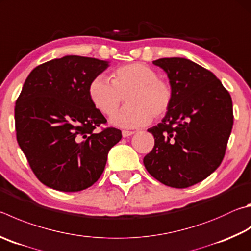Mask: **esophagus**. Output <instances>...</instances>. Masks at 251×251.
Listing matches in <instances>:
<instances>
[{
    "mask_svg": "<svg viewBox=\"0 0 251 251\" xmlns=\"http://www.w3.org/2000/svg\"><path fill=\"white\" fill-rule=\"evenodd\" d=\"M134 134H135V131H129V130H123L122 131V135H123V137H124V138L128 137V136H131Z\"/></svg>",
    "mask_w": 251,
    "mask_h": 251,
    "instance_id": "obj_1",
    "label": "esophagus"
}]
</instances>
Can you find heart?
<instances>
[{
    "mask_svg": "<svg viewBox=\"0 0 251 251\" xmlns=\"http://www.w3.org/2000/svg\"><path fill=\"white\" fill-rule=\"evenodd\" d=\"M90 101L104 115H112L125 96L129 105L111 117L112 124L135 128L148 125L170 110L173 91L158 72L143 63H129L113 71L112 82L103 75L91 80Z\"/></svg>",
    "mask_w": 251,
    "mask_h": 251,
    "instance_id": "heart-1",
    "label": "heart"
}]
</instances>
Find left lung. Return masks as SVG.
I'll return each mask as SVG.
<instances>
[{
    "label": "left lung",
    "instance_id": "left-lung-1",
    "mask_svg": "<svg viewBox=\"0 0 251 251\" xmlns=\"http://www.w3.org/2000/svg\"><path fill=\"white\" fill-rule=\"evenodd\" d=\"M152 63L169 78L173 101L161 123L148 129L154 146L144 165L165 185L189 188L220 167L233 128V102L214 74L189 59Z\"/></svg>",
    "mask_w": 251,
    "mask_h": 251
}]
</instances>
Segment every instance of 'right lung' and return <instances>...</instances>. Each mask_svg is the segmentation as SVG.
<instances>
[{"label": "right lung", "instance_id": "1", "mask_svg": "<svg viewBox=\"0 0 251 251\" xmlns=\"http://www.w3.org/2000/svg\"><path fill=\"white\" fill-rule=\"evenodd\" d=\"M108 61L65 56L36 67L15 105L16 138L37 179L62 192H78L99 180L122 131L90 101L89 83Z\"/></svg>", "mask_w": 251, "mask_h": 251}]
</instances>
